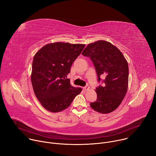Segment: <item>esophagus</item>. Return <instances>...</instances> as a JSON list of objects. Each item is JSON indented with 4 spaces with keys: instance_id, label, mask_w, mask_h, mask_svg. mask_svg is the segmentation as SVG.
Returning <instances> with one entry per match:
<instances>
[{
    "instance_id": "obj_1",
    "label": "esophagus",
    "mask_w": 156,
    "mask_h": 156,
    "mask_svg": "<svg viewBox=\"0 0 156 156\" xmlns=\"http://www.w3.org/2000/svg\"><path fill=\"white\" fill-rule=\"evenodd\" d=\"M90 87L88 85H87V86H84V87H83V90H84V91H87V90H90Z\"/></svg>"
}]
</instances>
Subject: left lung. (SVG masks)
Wrapping results in <instances>:
<instances>
[{
  "instance_id": "obj_1",
  "label": "left lung",
  "mask_w": 156,
  "mask_h": 156,
  "mask_svg": "<svg viewBox=\"0 0 156 156\" xmlns=\"http://www.w3.org/2000/svg\"><path fill=\"white\" fill-rule=\"evenodd\" d=\"M82 55L92 60L102 85L96 89L97 100L90 103L98 112L108 114L115 110L124 99L128 84V65L120 50L112 44L100 40L89 44ZM101 77H104L101 80Z\"/></svg>"
}]
</instances>
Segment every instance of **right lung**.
<instances>
[{
    "instance_id": "obj_1",
    "label": "right lung",
    "mask_w": 156,
    "mask_h": 156,
    "mask_svg": "<svg viewBox=\"0 0 156 156\" xmlns=\"http://www.w3.org/2000/svg\"><path fill=\"white\" fill-rule=\"evenodd\" d=\"M85 44L54 42L43 46L35 54L31 83L41 105L51 112L69 107L82 89L70 84L66 76Z\"/></svg>"
}]
</instances>
